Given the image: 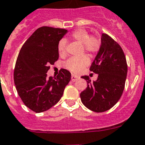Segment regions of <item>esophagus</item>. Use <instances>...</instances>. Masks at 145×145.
<instances>
[{
	"mask_svg": "<svg viewBox=\"0 0 145 145\" xmlns=\"http://www.w3.org/2000/svg\"><path fill=\"white\" fill-rule=\"evenodd\" d=\"M78 78H79V77H78V76H75V75H72L71 80L72 81V82H76V80H78Z\"/></svg>",
	"mask_w": 145,
	"mask_h": 145,
	"instance_id": "34e87169",
	"label": "esophagus"
}]
</instances>
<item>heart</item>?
<instances>
[{"mask_svg":"<svg viewBox=\"0 0 145 145\" xmlns=\"http://www.w3.org/2000/svg\"><path fill=\"white\" fill-rule=\"evenodd\" d=\"M71 38L74 41L82 44L83 49L86 51L94 54L97 53L101 47V41L97 38L95 36H90L85 29H78L74 31L71 34ZM58 54L60 57H64L67 51H66V41L61 40L57 45ZM89 58L86 55H82L81 57H71L67 62L65 63V67L72 72H80L89 63Z\"/></svg>","mask_w":145,"mask_h":145,"instance_id":"heart-1","label":"heart"}]
</instances>
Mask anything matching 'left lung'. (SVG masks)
Here are the masks:
<instances>
[{"instance_id":"left-lung-1","label":"left lung","mask_w":145,"mask_h":145,"mask_svg":"<svg viewBox=\"0 0 145 145\" xmlns=\"http://www.w3.org/2000/svg\"><path fill=\"white\" fill-rule=\"evenodd\" d=\"M90 70L97 74V79L91 82L88 76H82L88 86L81 92V101L96 113L108 110L123 95L128 70L123 49L108 35L102 34L101 44Z\"/></svg>"}]
</instances>
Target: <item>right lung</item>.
<instances>
[{
	"label": "right lung",
	"mask_w": 145,
	"mask_h": 145,
	"mask_svg": "<svg viewBox=\"0 0 145 145\" xmlns=\"http://www.w3.org/2000/svg\"><path fill=\"white\" fill-rule=\"evenodd\" d=\"M67 32L63 29L39 28L19 53L13 74L16 88L25 105L35 113L54 106L71 79V73L65 69L57 77L47 75L49 66L59 58L57 45Z\"/></svg>",
	"instance_id": "obj_1"
}]
</instances>
